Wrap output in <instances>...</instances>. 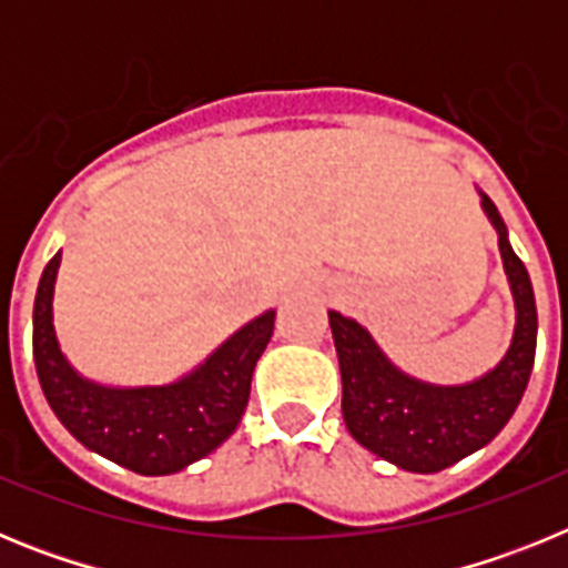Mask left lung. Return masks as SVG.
Masks as SVG:
<instances>
[{"label":"left lung","mask_w":568,"mask_h":568,"mask_svg":"<svg viewBox=\"0 0 568 568\" xmlns=\"http://www.w3.org/2000/svg\"><path fill=\"white\" fill-rule=\"evenodd\" d=\"M480 207L498 230L500 258L515 298V335L495 369L469 384H426L400 373L358 321L329 310L346 429L369 453L406 471L429 475L478 453L509 424L529 384L538 346L531 281L489 195L480 193Z\"/></svg>","instance_id":"obj_1"}]
</instances>
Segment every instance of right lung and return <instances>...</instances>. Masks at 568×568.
<instances>
[{
  "label": "right lung",
  "mask_w": 568,
  "mask_h": 568,
  "mask_svg": "<svg viewBox=\"0 0 568 568\" xmlns=\"http://www.w3.org/2000/svg\"><path fill=\"white\" fill-rule=\"evenodd\" d=\"M62 253L48 261L33 301V361L42 393L73 438L139 475H173L235 433L247 409L255 361L267 349L275 310L230 335L193 373L164 386H104L68 364L53 329Z\"/></svg>",
  "instance_id": "add662e5"
}]
</instances>
